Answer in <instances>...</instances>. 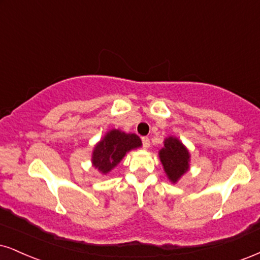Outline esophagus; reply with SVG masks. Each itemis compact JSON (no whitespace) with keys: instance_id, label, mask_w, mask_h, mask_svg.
Listing matches in <instances>:
<instances>
[{"instance_id":"34e87169","label":"esophagus","mask_w":260,"mask_h":260,"mask_svg":"<svg viewBox=\"0 0 260 260\" xmlns=\"http://www.w3.org/2000/svg\"><path fill=\"white\" fill-rule=\"evenodd\" d=\"M142 145H143V147H145V148H149L150 142H149L148 137H142Z\"/></svg>"}]
</instances>
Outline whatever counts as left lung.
<instances>
[{
  "label": "left lung",
  "instance_id": "obj_1",
  "mask_svg": "<svg viewBox=\"0 0 260 260\" xmlns=\"http://www.w3.org/2000/svg\"><path fill=\"white\" fill-rule=\"evenodd\" d=\"M159 158L170 181L176 183L189 170L190 154L177 137L170 136L159 150Z\"/></svg>",
  "mask_w": 260,
  "mask_h": 260
}]
</instances>
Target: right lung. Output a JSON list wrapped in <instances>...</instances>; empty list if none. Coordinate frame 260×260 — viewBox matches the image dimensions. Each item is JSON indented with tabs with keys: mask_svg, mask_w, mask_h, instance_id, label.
Segmentation results:
<instances>
[{
	"mask_svg": "<svg viewBox=\"0 0 260 260\" xmlns=\"http://www.w3.org/2000/svg\"><path fill=\"white\" fill-rule=\"evenodd\" d=\"M142 146L135 134H125L113 129L108 131L92 150L91 161L95 169L106 175L120 162L127 152Z\"/></svg>",
	"mask_w": 260,
	"mask_h": 260,
	"instance_id": "right-lung-1",
	"label": "right lung"
}]
</instances>
